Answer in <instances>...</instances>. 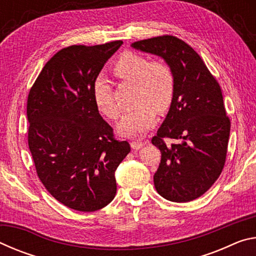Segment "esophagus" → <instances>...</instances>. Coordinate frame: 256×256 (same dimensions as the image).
Returning a JSON list of instances; mask_svg holds the SVG:
<instances>
[{"instance_id":"obj_1","label":"esophagus","mask_w":256,"mask_h":256,"mask_svg":"<svg viewBox=\"0 0 256 256\" xmlns=\"http://www.w3.org/2000/svg\"><path fill=\"white\" fill-rule=\"evenodd\" d=\"M146 144H148V142H146V141H138V140H134V141L131 142V146H132V149H134V150H138V149L144 148V146Z\"/></svg>"}]
</instances>
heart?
<instances>
[{
    "instance_id": "obj_1",
    "label": "heart",
    "mask_w": 256,
    "mask_h": 256,
    "mask_svg": "<svg viewBox=\"0 0 256 256\" xmlns=\"http://www.w3.org/2000/svg\"><path fill=\"white\" fill-rule=\"evenodd\" d=\"M112 72L120 80L134 84V105L118 124L123 136L136 138L152 128L156 114L170 110L175 97V76L172 66L164 60H148L144 55L124 52L112 66ZM94 100L98 110L107 118L116 120L120 108L112 96V86L102 79L94 84Z\"/></svg>"
}]
</instances>
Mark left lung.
Returning <instances> with one entry per match:
<instances>
[{
	"label": "left lung",
	"mask_w": 256,
	"mask_h": 256,
	"mask_svg": "<svg viewBox=\"0 0 256 256\" xmlns=\"http://www.w3.org/2000/svg\"><path fill=\"white\" fill-rule=\"evenodd\" d=\"M132 47L162 58L175 76L174 102L151 138L162 152L154 188L172 202L196 200L218 180L226 162L230 120L222 89L200 55L180 38L164 34ZM166 137L179 144L166 145Z\"/></svg>",
	"instance_id": "obj_1"
}]
</instances>
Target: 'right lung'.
Masks as SVG:
<instances>
[{"mask_svg":"<svg viewBox=\"0 0 256 256\" xmlns=\"http://www.w3.org/2000/svg\"><path fill=\"white\" fill-rule=\"evenodd\" d=\"M122 40L72 45L42 68L27 100L28 146L37 175L70 209L92 212L116 194L115 170L131 151L99 114L94 84Z\"/></svg>","mask_w":256,"mask_h":256,"instance_id":"obj_1","label":"right lung"}]
</instances>
